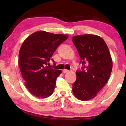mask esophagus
<instances>
[{"label": "esophagus", "mask_w": 126, "mask_h": 126, "mask_svg": "<svg viewBox=\"0 0 126 126\" xmlns=\"http://www.w3.org/2000/svg\"><path fill=\"white\" fill-rule=\"evenodd\" d=\"M69 70H67V69H64V70H63V73H67V72H69Z\"/></svg>", "instance_id": "34e87169"}]
</instances>
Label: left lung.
<instances>
[{
	"instance_id": "obj_1",
	"label": "left lung",
	"mask_w": 126,
	"mask_h": 126,
	"mask_svg": "<svg viewBox=\"0 0 126 126\" xmlns=\"http://www.w3.org/2000/svg\"><path fill=\"white\" fill-rule=\"evenodd\" d=\"M72 41L83 65L76 72V80L72 91L75 97L88 101L97 95L110 76L112 61L107 45L99 36L84 34L74 36Z\"/></svg>"
}]
</instances>
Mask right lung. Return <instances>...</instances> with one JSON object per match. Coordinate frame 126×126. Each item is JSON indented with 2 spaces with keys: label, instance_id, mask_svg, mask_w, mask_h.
Masks as SVG:
<instances>
[{
  "label": "right lung",
  "instance_id": "right-lung-1",
  "mask_svg": "<svg viewBox=\"0 0 126 126\" xmlns=\"http://www.w3.org/2000/svg\"><path fill=\"white\" fill-rule=\"evenodd\" d=\"M68 35L37 31L23 42L19 53L18 65L25 85L36 97L45 98L53 94L60 70L46 66L58 46Z\"/></svg>",
  "mask_w": 126,
  "mask_h": 126
}]
</instances>
